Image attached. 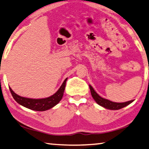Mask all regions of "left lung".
Listing matches in <instances>:
<instances>
[{"label":"left lung","instance_id":"1","mask_svg":"<svg viewBox=\"0 0 149 149\" xmlns=\"http://www.w3.org/2000/svg\"><path fill=\"white\" fill-rule=\"evenodd\" d=\"M90 92H91V94L92 97L94 98V100L95 101L96 103L98 104H100V106L103 107L104 108L110 110H119L121 109L122 108L129 105L132 102H133L134 100H131L129 101L125 102V103H116V102H112L110 100H106V99L101 97V96L99 95L94 88H92L91 85H89Z\"/></svg>","mask_w":149,"mask_h":149}]
</instances>
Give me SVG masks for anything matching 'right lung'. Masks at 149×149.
<instances>
[{
	"mask_svg": "<svg viewBox=\"0 0 149 149\" xmlns=\"http://www.w3.org/2000/svg\"><path fill=\"white\" fill-rule=\"evenodd\" d=\"M66 80L67 78L64 81L62 85L55 92V94L47 98L39 99V100L21 97V96L16 94L10 87H9V88H10L11 94L12 95L13 99L20 105L28 108L30 110H36V111H45V110L52 109L59 103L63 96Z\"/></svg>",
	"mask_w": 149,
	"mask_h": 149,
	"instance_id": "add662e5",
	"label": "right lung"
}]
</instances>
